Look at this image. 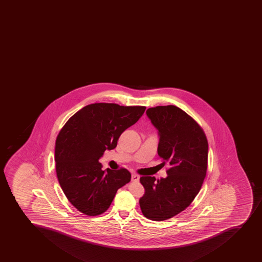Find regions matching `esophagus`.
<instances>
[{
    "instance_id": "34e87169",
    "label": "esophagus",
    "mask_w": 262,
    "mask_h": 262,
    "mask_svg": "<svg viewBox=\"0 0 262 262\" xmlns=\"http://www.w3.org/2000/svg\"><path fill=\"white\" fill-rule=\"evenodd\" d=\"M131 180H132V182H139V174H132V177H131Z\"/></svg>"
}]
</instances>
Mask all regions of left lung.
<instances>
[{
  "label": "left lung",
  "mask_w": 262,
  "mask_h": 262,
  "mask_svg": "<svg viewBox=\"0 0 262 262\" xmlns=\"http://www.w3.org/2000/svg\"><path fill=\"white\" fill-rule=\"evenodd\" d=\"M158 130V155L170 165L166 178L140 177L145 189L139 199L144 217L163 221L186 209L200 191L208 167V140L200 126L183 110L158 106L146 111Z\"/></svg>",
  "instance_id": "obj_1"
}]
</instances>
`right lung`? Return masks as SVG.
<instances>
[{
    "instance_id": "obj_1",
    "label": "right lung",
    "mask_w": 262,
    "mask_h": 262,
    "mask_svg": "<svg viewBox=\"0 0 262 262\" xmlns=\"http://www.w3.org/2000/svg\"><path fill=\"white\" fill-rule=\"evenodd\" d=\"M145 109L90 104L75 113L57 136L58 181L70 203L84 214L106 212L118 189L130 182L128 170H102L99 160L106 149H115L122 133L135 124Z\"/></svg>"
}]
</instances>
